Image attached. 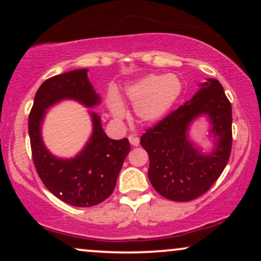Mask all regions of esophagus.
<instances>
[{
	"mask_svg": "<svg viewBox=\"0 0 261 261\" xmlns=\"http://www.w3.org/2000/svg\"><path fill=\"white\" fill-rule=\"evenodd\" d=\"M128 140H129L132 146H139V144H140V139H139L137 134H130L128 137Z\"/></svg>",
	"mask_w": 261,
	"mask_h": 261,
	"instance_id": "1",
	"label": "esophagus"
}]
</instances>
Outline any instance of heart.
<instances>
[{"instance_id":"1","label":"heart","mask_w":261,"mask_h":261,"mask_svg":"<svg viewBox=\"0 0 261 261\" xmlns=\"http://www.w3.org/2000/svg\"><path fill=\"white\" fill-rule=\"evenodd\" d=\"M181 83L174 74H147L124 88L123 95L134 106L141 123H155L163 119L181 94ZM108 108L115 120H122L127 112L117 96H112Z\"/></svg>"}]
</instances>
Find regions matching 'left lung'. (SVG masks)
<instances>
[{
	"label": "left lung",
	"instance_id": "obj_1",
	"mask_svg": "<svg viewBox=\"0 0 261 261\" xmlns=\"http://www.w3.org/2000/svg\"><path fill=\"white\" fill-rule=\"evenodd\" d=\"M198 87L191 99L140 139L149 156V181L158 194L171 201H192L208 191L230 155V102L217 80L208 78ZM201 116L211 124L213 148L209 152H202L188 135L192 122Z\"/></svg>",
	"mask_w": 261,
	"mask_h": 261
}]
</instances>
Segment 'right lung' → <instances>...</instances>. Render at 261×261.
<instances>
[{
  "label": "right lung",
  "instance_id": "1",
  "mask_svg": "<svg viewBox=\"0 0 261 261\" xmlns=\"http://www.w3.org/2000/svg\"><path fill=\"white\" fill-rule=\"evenodd\" d=\"M65 99H72L87 108L101 103L88 78V69L57 74L38 89L28 117L33 162L42 183L56 197L74 206H92L112 195L130 145L127 138H108L98 114L88 110L92 132L83 149L73 158L53 155L42 140V123L46 110Z\"/></svg>",
  "mask_w": 261,
  "mask_h": 261
}]
</instances>
